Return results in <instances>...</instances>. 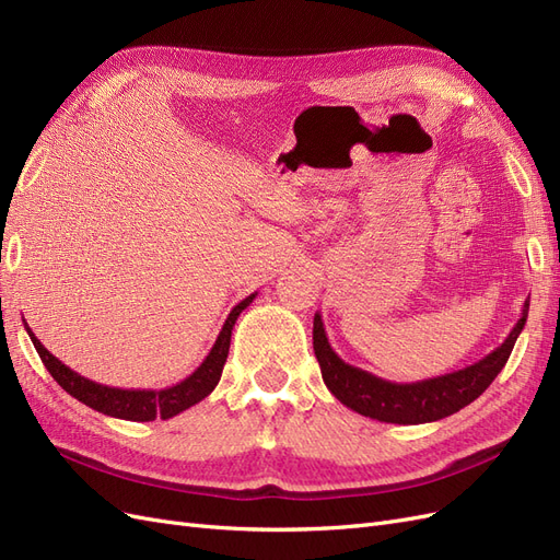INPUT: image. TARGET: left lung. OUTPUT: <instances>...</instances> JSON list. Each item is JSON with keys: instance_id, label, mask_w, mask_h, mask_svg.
<instances>
[{"instance_id": "1", "label": "left lung", "mask_w": 560, "mask_h": 560, "mask_svg": "<svg viewBox=\"0 0 560 560\" xmlns=\"http://www.w3.org/2000/svg\"><path fill=\"white\" fill-rule=\"evenodd\" d=\"M528 308L530 303L525 301L523 313L510 336L504 338L502 346L486 354L483 360L460 371H453V374L416 383L383 381L360 366L343 362L329 343L319 313H315L313 319V350L319 362L322 381L329 387V393L346 404L348 409L381 422H395V425H420V422L442 420L465 409L467 404L477 399L495 381L506 360H510L518 334L525 327Z\"/></svg>"}]
</instances>
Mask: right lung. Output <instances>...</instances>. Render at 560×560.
I'll use <instances>...</instances> for the list:
<instances>
[{
	"label": "right lung",
	"mask_w": 560,
	"mask_h": 560,
	"mask_svg": "<svg viewBox=\"0 0 560 560\" xmlns=\"http://www.w3.org/2000/svg\"><path fill=\"white\" fill-rule=\"evenodd\" d=\"M257 296V292L243 299L238 306H233L229 313L222 331H219L217 341L212 350L208 352V358L202 360V364L194 371L191 376H186L182 383L165 387V389H121V387H109V385H100L95 381L83 378L77 371H72L67 364H62L58 358H54L44 346L39 338L32 334V329H25L35 343L39 358L44 366L48 369V374L54 376V381L65 389L67 395H72L81 404L91 406V409L112 416V418H121V420H135V422H147V420H156V418H173L182 411L189 409V406L198 404L206 399L212 389L217 387L219 378H222V369L229 358V346H231V331L235 327V319L241 317V313L249 306V303Z\"/></svg>",
	"instance_id": "1"
}]
</instances>
